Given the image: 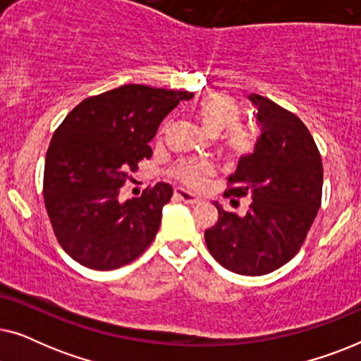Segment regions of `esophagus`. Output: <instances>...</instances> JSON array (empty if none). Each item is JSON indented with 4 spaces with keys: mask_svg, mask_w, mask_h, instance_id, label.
<instances>
[{
    "mask_svg": "<svg viewBox=\"0 0 361 361\" xmlns=\"http://www.w3.org/2000/svg\"><path fill=\"white\" fill-rule=\"evenodd\" d=\"M174 195H176L179 200L185 202V204H190V205H195V204H199V202H200L199 197L194 195V194H192V192H189V190L182 189V187H176V189H174Z\"/></svg>",
    "mask_w": 361,
    "mask_h": 361,
    "instance_id": "obj_1",
    "label": "esophagus"
}]
</instances>
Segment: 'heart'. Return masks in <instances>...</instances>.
Segmentation results:
<instances>
[{
    "label": "heart",
    "mask_w": 361,
    "mask_h": 361,
    "mask_svg": "<svg viewBox=\"0 0 361 361\" xmlns=\"http://www.w3.org/2000/svg\"><path fill=\"white\" fill-rule=\"evenodd\" d=\"M195 118L207 135L216 136L225 131L224 146L231 156H246L253 149V140L250 133L243 128L235 126L240 118V110L231 97L224 93H212L204 97L195 108ZM214 172L215 167L212 162L187 161L176 167L174 176L185 185L199 187Z\"/></svg>",
    "instance_id": "heart-1"
}]
</instances>
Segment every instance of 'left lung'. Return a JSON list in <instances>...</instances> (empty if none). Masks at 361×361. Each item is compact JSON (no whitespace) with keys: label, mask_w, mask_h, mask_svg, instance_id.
Instances as JSON below:
<instances>
[{"label":"left lung","mask_w":361,"mask_h":361,"mask_svg":"<svg viewBox=\"0 0 361 361\" xmlns=\"http://www.w3.org/2000/svg\"><path fill=\"white\" fill-rule=\"evenodd\" d=\"M259 136L228 177L225 197H251L236 215L215 202L219 220L205 230L210 255L243 276L273 273L295 256L317 216L324 169L307 128L294 113L251 93Z\"/></svg>","instance_id":"obj_1"}]
</instances>
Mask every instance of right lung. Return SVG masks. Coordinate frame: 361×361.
I'll return each mask as SVG.
<instances>
[{
	"instance_id": "add662e5",
	"label": "right lung",
	"mask_w": 361,
	"mask_h": 361,
	"mask_svg": "<svg viewBox=\"0 0 361 361\" xmlns=\"http://www.w3.org/2000/svg\"><path fill=\"white\" fill-rule=\"evenodd\" d=\"M194 93L121 85L85 98L54 133L44 167V204L59 245L90 269L121 268L156 238L172 187L159 182L120 202L137 162L149 159L161 121Z\"/></svg>"
}]
</instances>
